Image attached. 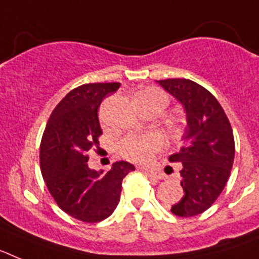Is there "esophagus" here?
<instances>
[{
  "mask_svg": "<svg viewBox=\"0 0 259 259\" xmlns=\"http://www.w3.org/2000/svg\"><path fill=\"white\" fill-rule=\"evenodd\" d=\"M143 170L145 171V174H146V175L152 176V178H154V179L161 180V179H163V178H164V176H163V174H162L161 171L154 170V168H143Z\"/></svg>",
  "mask_w": 259,
  "mask_h": 259,
  "instance_id": "34e87169",
  "label": "esophagus"
}]
</instances>
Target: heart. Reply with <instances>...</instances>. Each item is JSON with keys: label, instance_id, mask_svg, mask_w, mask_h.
Masks as SVG:
<instances>
[{"label": "heart", "instance_id": "obj_1", "mask_svg": "<svg viewBox=\"0 0 259 259\" xmlns=\"http://www.w3.org/2000/svg\"><path fill=\"white\" fill-rule=\"evenodd\" d=\"M170 98L164 91L157 87H146L135 96V104L141 107H154L162 110L168 105ZM170 131L178 134L182 130V120L174 119L168 124ZM164 139L159 132H146V134H132L122 139L119 143V152L125 159L136 163H146L153 155L163 148Z\"/></svg>", "mask_w": 259, "mask_h": 259}]
</instances>
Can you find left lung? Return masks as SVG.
Returning a JSON list of instances; mask_svg holds the SVG:
<instances>
[{
	"instance_id": "left-lung-1",
	"label": "left lung",
	"mask_w": 259,
	"mask_h": 259,
	"mask_svg": "<svg viewBox=\"0 0 259 259\" xmlns=\"http://www.w3.org/2000/svg\"><path fill=\"white\" fill-rule=\"evenodd\" d=\"M167 92L180 101L188 127L184 145L168 157L182 162L183 197L172 205L176 217L189 218L206 211L224 189L235 158L232 127L218 100L189 79L158 80Z\"/></svg>"
}]
</instances>
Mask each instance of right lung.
Here are the masks:
<instances>
[{
    "mask_svg": "<svg viewBox=\"0 0 259 259\" xmlns=\"http://www.w3.org/2000/svg\"><path fill=\"white\" fill-rule=\"evenodd\" d=\"M120 83L83 84L68 92L53 110L40 144L44 182L59 207L72 218L97 223L113 214L122 182L134 164L115 162L107 172L91 170L88 152L102 135L98 107Z\"/></svg>",
    "mask_w": 259,
    "mask_h": 259,
    "instance_id": "add662e5",
    "label": "right lung"
}]
</instances>
